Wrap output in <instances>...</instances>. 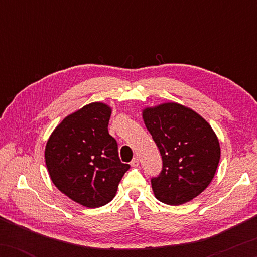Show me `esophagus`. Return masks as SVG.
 <instances>
[{
	"mask_svg": "<svg viewBox=\"0 0 257 257\" xmlns=\"http://www.w3.org/2000/svg\"><path fill=\"white\" fill-rule=\"evenodd\" d=\"M131 166H132V167H138V166H139V159H138V157L133 158L132 161H131Z\"/></svg>",
	"mask_w": 257,
	"mask_h": 257,
	"instance_id": "34e87169",
	"label": "esophagus"
}]
</instances>
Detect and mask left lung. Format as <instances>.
<instances>
[{
    "label": "left lung",
    "mask_w": 257,
    "mask_h": 257,
    "mask_svg": "<svg viewBox=\"0 0 257 257\" xmlns=\"http://www.w3.org/2000/svg\"><path fill=\"white\" fill-rule=\"evenodd\" d=\"M142 114L163 158V171L151 180L154 195L172 206L191 201L216 173L221 156L216 133L205 118L175 101L144 107Z\"/></svg>",
    "instance_id": "obj_1"
}]
</instances>
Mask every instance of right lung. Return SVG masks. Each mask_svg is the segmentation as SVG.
I'll return each mask as SVG.
<instances>
[{"label":"right lung","instance_id":"right-lung-1","mask_svg":"<svg viewBox=\"0 0 257 257\" xmlns=\"http://www.w3.org/2000/svg\"><path fill=\"white\" fill-rule=\"evenodd\" d=\"M110 105L94 101L63 119L49 137L44 158L54 185L87 208L106 205L130 165L122 164L118 145L108 135Z\"/></svg>","mask_w":257,"mask_h":257}]
</instances>
